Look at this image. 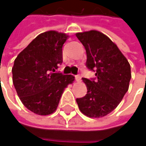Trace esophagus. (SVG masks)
Listing matches in <instances>:
<instances>
[{"label":"esophagus","instance_id":"1","mask_svg":"<svg viewBox=\"0 0 146 146\" xmlns=\"http://www.w3.org/2000/svg\"><path fill=\"white\" fill-rule=\"evenodd\" d=\"M75 79H76V81H80V80H81V77L80 75H76L75 76Z\"/></svg>","mask_w":146,"mask_h":146}]
</instances>
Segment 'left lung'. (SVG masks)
I'll use <instances>...</instances> for the list:
<instances>
[{
  "label": "left lung",
  "instance_id": "8db88e82",
  "mask_svg": "<svg viewBox=\"0 0 146 146\" xmlns=\"http://www.w3.org/2000/svg\"><path fill=\"white\" fill-rule=\"evenodd\" d=\"M87 53L86 66L95 77L83 78L87 94L76 98L84 115L99 118L117 107L128 90L131 67L127 58L109 37L98 31L77 33Z\"/></svg>",
  "mask_w": 146,
  "mask_h": 146
}]
</instances>
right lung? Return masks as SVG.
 <instances>
[{
	"label": "right lung",
	"mask_w": 146,
	"mask_h": 146,
	"mask_svg": "<svg viewBox=\"0 0 146 146\" xmlns=\"http://www.w3.org/2000/svg\"><path fill=\"white\" fill-rule=\"evenodd\" d=\"M68 36L49 31L40 34L14 60L13 83L21 102L40 115L53 113L71 75L57 71L62 62V45Z\"/></svg>",
	"instance_id": "add662e5"
}]
</instances>
